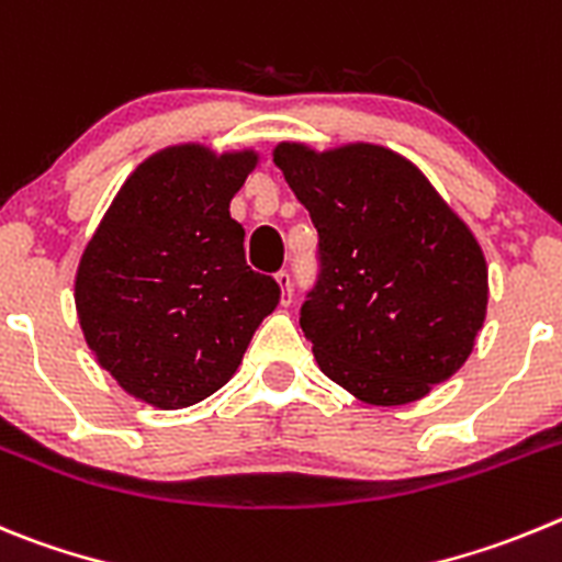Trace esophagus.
<instances>
[{"mask_svg": "<svg viewBox=\"0 0 562 562\" xmlns=\"http://www.w3.org/2000/svg\"><path fill=\"white\" fill-rule=\"evenodd\" d=\"M277 285H280V302L282 305H288V302H291V296H293V280H291V274H288V271H280V274H277Z\"/></svg>", "mask_w": 562, "mask_h": 562, "instance_id": "esophagus-1", "label": "esophagus"}]
</instances>
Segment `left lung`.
Returning a JSON list of instances; mask_svg holds the SVG:
<instances>
[{"instance_id": "obj_1", "label": "left lung", "mask_w": 562, "mask_h": 562, "mask_svg": "<svg viewBox=\"0 0 562 562\" xmlns=\"http://www.w3.org/2000/svg\"><path fill=\"white\" fill-rule=\"evenodd\" d=\"M274 165L318 232L300 325L330 381L406 406L468 361L487 316V262L470 226L406 156L280 143Z\"/></svg>"}]
</instances>
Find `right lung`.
Masks as SVG:
<instances>
[{
    "label": "right lung",
    "mask_w": 562,
    "mask_h": 562,
    "mask_svg": "<svg viewBox=\"0 0 562 562\" xmlns=\"http://www.w3.org/2000/svg\"><path fill=\"white\" fill-rule=\"evenodd\" d=\"M255 150H156L125 179L86 244L75 307L89 350L131 397L187 408L218 392L280 285L246 266L229 201Z\"/></svg>",
    "instance_id": "obj_1"
}]
</instances>
